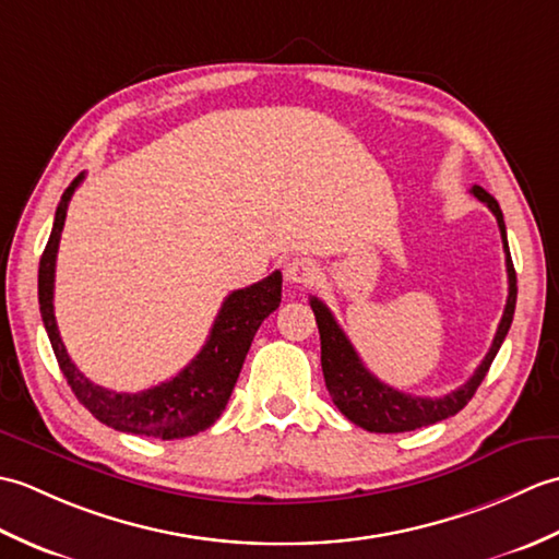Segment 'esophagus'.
I'll list each match as a JSON object with an SVG mask.
<instances>
[{"label": "esophagus", "mask_w": 559, "mask_h": 559, "mask_svg": "<svg viewBox=\"0 0 559 559\" xmlns=\"http://www.w3.org/2000/svg\"><path fill=\"white\" fill-rule=\"evenodd\" d=\"M317 278V266L312 259L307 257H295L286 264V281L293 286H310Z\"/></svg>", "instance_id": "obj_1"}]
</instances>
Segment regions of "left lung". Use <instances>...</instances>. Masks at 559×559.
<instances>
[{"mask_svg":"<svg viewBox=\"0 0 559 559\" xmlns=\"http://www.w3.org/2000/svg\"><path fill=\"white\" fill-rule=\"evenodd\" d=\"M471 194L478 201H483V204L495 213L497 225H500L502 245L507 254L509 295H507L502 322L497 326V334L492 338L488 355H485L483 362L478 365V370L473 372L468 382L459 386L456 391H451V394L439 396V399L411 396V394H403L399 389H391L384 382H379V379L362 365L360 355L355 353L353 343L348 341L346 334H343V329L336 324V319L331 314L329 307L319 298H314V295L310 298L312 312L317 317V326H319V338H322V370H324V382H326L329 394L334 399L336 408L346 415L350 423L362 427L367 432H408V430H418V427H425V425H435L439 420L449 418V415H456L473 399V394H476V389L480 386L485 374L490 370L497 350L502 346L509 326H512L514 307H516V271L512 264V254H509L502 211H500V204H497V199L485 192L483 187L473 185Z\"/></svg>","mask_w":559,"mask_h":559,"instance_id":"left-lung-1","label":"left lung"}]
</instances>
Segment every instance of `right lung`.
I'll list each match as a JSON object with an SVG mask.
<instances>
[{
	"instance_id": "obj_1",
	"label": "right lung",
	"mask_w": 559,
	"mask_h": 559,
	"mask_svg": "<svg viewBox=\"0 0 559 559\" xmlns=\"http://www.w3.org/2000/svg\"><path fill=\"white\" fill-rule=\"evenodd\" d=\"M83 182V173L71 182L62 201H59L50 240L45 245L38 269V302L47 336H50L59 370L76 399L86 406L100 423L115 427L120 432L158 437V439H182L204 432L221 418L228 403L237 377H240L245 355L252 346L261 322L281 305V271L252 283L242 290H233L225 298L216 322L211 326L206 346L189 362L180 374L153 389L139 394H120L100 384H93L88 377L79 372L71 362L69 353L59 336L55 319V264L59 237H62L69 199Z\"/></svg>"
}]
</instances>
